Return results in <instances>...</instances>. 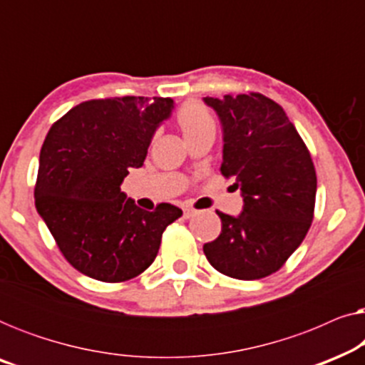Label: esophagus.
I'll return each mask as SVG.
<instances>
[{
  "mask_svg": "<svg viewBox=\"0 0 365 365\" xmlns=\"http://www.w3.org/2000/svg\"><path fill=\"white\" fill-rule=\"evenodd\" d=\"M182 212H184V217L186 219H191L192 216H196V209H192V207H184L182 209Z\"/></svg>",
  "mask_w": 365,
  "mask_h": 365,
  "instance_id": "obj_1",
  "label": "esophagus"
}]
</instances>
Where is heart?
<instances>
[{
  "label": "heart",
  "instance_id": "1",
  "mask_svg": "<svg viewBox=\"0 0 365 365\" xmlns=\"http://www.w3.org/2000/svg\"><path fill=\"white\" fill-rule=\"evenodd\" d=\"M176 121L186 139L201 133H214V129H216L212 113L199 101H189L184 104L176 114Z\"/></svg>",
  "mask_w": 365,
  "mask_h": 365
}]
</instances>
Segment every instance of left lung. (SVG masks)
Masks as SVG:
<instances>
[{
    "label": "left lung",
    "instance_id": "8db88e82",
    "mask_svg": "<svg viewBox=\"0 0 365 365\" xmlns=\"http://www.w3.org/2000/svg\"><path fill=\"white\" fill-rule=\"evenodd\" d=\"M204 103L222 124V176H234L244 201L239 216L217 211L221 234L204 244V254L224 276H271L301 246L314 219L311 153L284 109L262 94L207 96Z\"/></svg>",
    "mask_w": 365,
    "mask_h": 365
}]
</instances>
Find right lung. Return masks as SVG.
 Wrapping results in <instances>:
<instances>
[{"label": "right lung", "instance_id": "1", "mask_svg": "<svg viewBox=\"0 0 365 365\" xmlns=\"http://www.w3.org/2000/svg\"><path fill=\"white\" fill-rule=\"evenodd\" d=\"M173 108L171 98L91 99L49 129L34 204L59 251L84 276L103 282L139 276L156 259L164 229L182 216L168 202L144 211L121 191Z\"/></svg>", "mask_w": 365, "mask_h": 365}]
</instances>
